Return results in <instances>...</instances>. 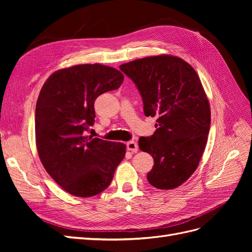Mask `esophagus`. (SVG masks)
Returning a JSON list of instances; mask_svg holds the SVG:
<instances>
[{
    "instance_id": "esophagus-1",
    "label": "esophagus",
    "mask_w": 252,
    "mask_h": 252,
    "mask_svg": "<svg viewBox=\"0 0 252 252\" xmlns=\"http://www.w3.org/2000/svg\"><path fill=\"white\" fill-rule=\"evenodd\" d=\"M126 147H127V150L131 151V152H138V150H139L138 144H136V142H134V141L128 142V143L126 144Z\"/></svg>"
}]
</instances>
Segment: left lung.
Masks as SVG:
<instances>
[{
  "instance_id": "left-lung-1",
  "label": "left lung",
  "mask_w": 252,
  "mask_h": 252,
  "mask_svg": "<svg viewBox=\"0 0 252 252\" xmlns=\"http://www.w3.org/2000/svg\"><path fill=\"white\" fill-rule=\"evenodd\" d=\"M135 84L146 117H157V130L139 140L154 158L147 174L158 189H173L199 166L210 130V107L196 71L184 60L163 55L120 66Z\"/></svg>"
}]
</instances>
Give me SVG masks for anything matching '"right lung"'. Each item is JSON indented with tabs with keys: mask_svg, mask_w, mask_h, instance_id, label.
Listing matches in <instances>:
<instances>
[{
	"mask_svg": "<svg viewBox=\"0 0 252 252\" xmlns=\"http://www.w3.org/2000/svg\"><path fill=\"white\" fill-rule=\"evenodd\" d=\"M124 75L112 67L83 64L53 72L37 97V154L50 177L75 196L96 195L109 186L126 146L86 136L95 98L118 89Z\"/></svg>",
	"mask_w": 252,
	"mask_h": 252,
	"instance_id": "obj_1",
	"label": "right lung"
}]
</instances>
